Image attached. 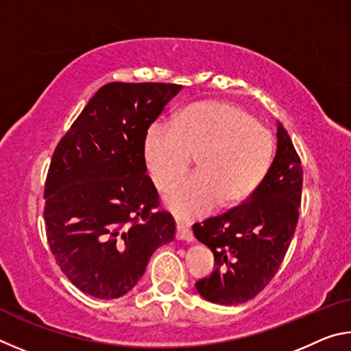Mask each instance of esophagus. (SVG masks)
Listing matches in <instances>:
<instances>
[{
    "label": "esophagus",
    "instance_id": "34e87169",
    "mask_svg": "<svg viewBox=\"0 0 351 351\" xmlns=\"http://www.w3.org/2000/svg\"><path fill=\"white\" fill-rule=\"evenodd\" d=\"M176 239L178 240H184V241H193V234L192 230H190L189 228H186V226L178 223L176 224Z\"/></svg>",
    "mask_w": 351,
    "mask_h": 351
}]
</instances>
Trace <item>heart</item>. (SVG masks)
I'll list each match as a JSON object with an SVG mask.
<instances>
[{
    "label": "heart",
    "mask_w": 351,
    "mask_h": 351,
    "mask_svg": "<svg viewBox=\"0 0 351 351\" xmlns=\"http://www.w3.org/2000/svg\"><path fill=\"white\" fill-rule=\"evenodd\" d=\"M276 141L268 127L232 104L187 106L173 123L153 122L144 138V161L158 190H165L197 156V173L176 182L165 206L181 219L234 206L251 197L268 171Z\"/></svg>",
    "instance_id": "1"
}]
</instances>
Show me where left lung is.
<instances>
[{
    "label": "left lung",
    "instance_id": "1",
    "mask_svg": "<svg viewBox=\"0 0 351 351\" xmlns=\"http://www.w3.org/2000/svg\"><path fill=\"white\" fill-rule=\"evenodd\" d=\"M302 165L289 134L277 122V153L245 203L193 224L213 252L215 269L195 287L206 300L239 305L257 295L280 268L293 240L302 197Z\"/></svg>",
    "mask_w": 351,
    "mask_h": 351
}]
</instances>
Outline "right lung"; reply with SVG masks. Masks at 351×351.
I'll use <instances>...</instances> for the list:
<instances>
[{"label":"right lung","instance_id":"right-lung-1","mask_svg":"<svg viewBox=\"0 0 351 351\" xmlns=\"http://www.w3.org/2000/svg\"><path fill=\"white\" fill-rule=\"evenodd\" d=\"M173 83L112 82L94 94L52 154L45 186L46 237L75 288L97 299L127 294L175 219L147 175L144 138L181 91Z\"/></svg>","mask_w":351,"mask_h":351}]
</instances>
